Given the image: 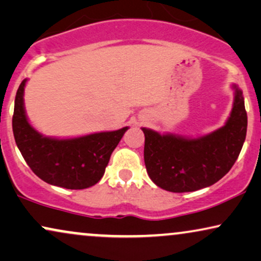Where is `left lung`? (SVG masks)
I'll list each match as a JSON object with an SVG mask.
<instances>
[{"instance_id":"8db88e82","label":"left lung","mask_w":261,"mask_h":261,"mask_svg":"<svg viewBox=\"0 0 261 261\" xmlns=\"http://www.w3.org/2000/svg\"><path fill=\"white\" fill-rule=\"evenodd\" d=\"M234 105L224 126L205 136L186 138L144 133V163L155 185L169 192H192L223 178L239 158L247 133V112L235 85Z\"/></svg>"}]
</instances>
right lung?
I'll return each instance as SVG.
<instances>
[{"label":"right lung","mask_w":261,"mask_h":261,"mask_svg":"<svg viewBox=\"0 0 261 261\" xmlns=\"http://www.w3.org/2000/svg\"><path fill=\"white\" fill-rule=\"evenodd\" d=\"M26 81L23 80L16 92L13 134L27 165L34 174L50 185L69 190L95 185L102 178L111 154L128 127L68 140L45 137L27 120L23 107Z\"/></svg>","instance_id":"1"}]
</instances>
